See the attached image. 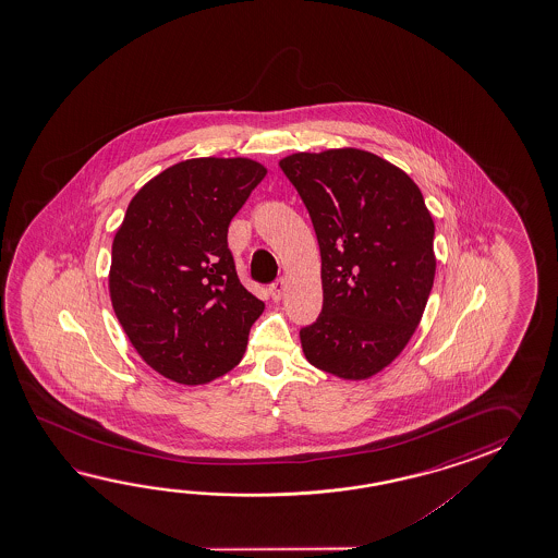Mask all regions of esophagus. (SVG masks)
Instances as JSON below:
<instances>
[{
    "instance_id": "34e87169",
    "label": "esophagus",
    "mask_w": 558,
    "mask_h": 558,
    "mask_svg": "<svg viewBox=\"0 0 558 558\" xmlns=\"http://www.w3.org/2000/svg\"><path fill=\"white\" fill-rule=\"evenodd\" d=\"M284 287H287V283H284L283 277H281V279H277L275 283H271V287H269V293L274 296V301H279V299L283 296Z\"/></svg>"
}]
</instances>
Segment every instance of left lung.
Segmentation results:
<instances>
[{"label":"left lung","instance_id":"1","mask_svg":"<svg viewBox=\"0 0 558 558\" xmlns=\"http://www.w3.org/2000/svg\"><path fill=\"white\" fill-rule=\"evenodd\" d=\"M307 207L320 250L323 308L303 327L308 363L367 379L413 337L435 279V223L399 167L361 149L279 161Z\"/></svg>","mask_w":558,"mask_h":558}]
</instances>
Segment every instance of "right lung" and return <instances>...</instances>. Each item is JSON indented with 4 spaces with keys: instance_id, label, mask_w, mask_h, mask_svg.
I'll return each mask as SVG.
<instances>
[{
    "instance_id": "right-lung-1",
    "label": "right lung",
    "mask_w": 558,
    "mask_h": 558,
    "mask_svg": "<svg viewBox=\"0 0 558 558\" xmlns=\"http://www.w3.org/2000/svg\"><path fill=\"white\" fill-rule=\"evenodd\" d=\"M265 173L243 157L187 159L131 199L109 293L131 344L167 379L202 385L243 359L265 303L239 281L227 229Z\"/></svg>"
}]
</instances>
